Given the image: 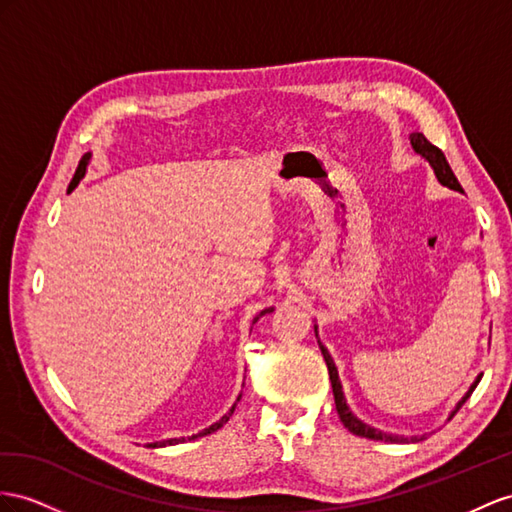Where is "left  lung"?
I'll return each mask as SVG.
<instances>
[{"mask_svg":"<svg viewBox=\"0 0 512 512\" xmlns=\"http://www.w3.org/2000/svg\"><path fill=\"white\" fill-rule=\"evenodd\" d=\"M411 144H413L415 153L422 155L424 160L432 166V170H435V175H437L441 186L450 188V190H456V192H463L461 183H458V179L454 177L452 168H450L448 160H445V155H443V151H441L439 147H435V144L428 142L426 136L419 134V131H415V134H411ZM313 329H316V337H318V326H313ZM318 344H320V339H318ZM320 350H322V357H324V361H326V368H329L331 385H333V396H335V406H337V415H339V419H342V424L352 432V435H359V437H365V439H374V441H389V443H406V441H409L406 437L387 435V432H381L378 428H372V426H368L365 422H361V419H359L357 415H352V411L348 409V404H346L344 391H342V383H339V374H337L335 363H333V359H331V355H329V350H326L322 344H320ZM480 378H482V374L476 378L474 385L469 387V391L461 398V402H458V404L454 406V411L450 413V417H454L456 411L461 409V406L467 402V398L471 396V393H474L476 385L480 383ZM411 441H419V439H417V437H411Z\"/></svg>","mask_w":512,"mask_h":512,"instance_id":"1","label":"left lung"}]
</instances>
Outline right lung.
I'll list each match as a JSON object with an SVG mask.
<instances>
[{
	"mask_svg": "<svg viewBox=\"0 0 512 512\" xmlns=\"http://www.w3.org/2000/svg\"><path fill=\"white\" fill-rule=\"evenodd\" d=\"M88 162H90V153H86L82 160H80V164H77V170H75V175H73V181H71V190L77 186V183H80V179L86 175V166H88ZM272 311V307H268V309H264V311H259L257 316L253 318V324L261 318V316H266V313H270ZM242 396H238V400H240ZM238 404V402H235ZM235 404L231 406L229 409V413H225L222 415L216 424H212L209 428H205V430H201L199 435H192V437H181V439H166V441H157V443H149V448H164V445H177V443H183V441H192V439H199V437H205V435H212V432H216L218 428H222L225 426L227 422H229V417L233 415V411H235Z\"/></svg>",
	"mask_w": 512,
	"mask_h": 512,
	"instance_id": "right-lung-1",
	"label": "right lung"
}]
</instances>
